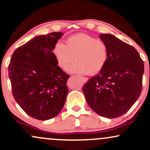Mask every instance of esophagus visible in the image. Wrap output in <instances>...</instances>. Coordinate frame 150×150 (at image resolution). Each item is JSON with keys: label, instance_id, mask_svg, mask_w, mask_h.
Masks as SVG:
<instances>
[{"label": "esophagus", "instance_id": "1", "mask_svg": "<svg viewBox=\"0 0 150 150\" xmlns=\"http://www.w3.org/2000/svg\"><path fill=\"white\" fill-rule=\"evenodd\" d=\"M80 79L82 81L83 83H86L88 81V78H86V77H80Z\"/></svg>", "mask_w": 150, "mask_h": 150}]
</instances>
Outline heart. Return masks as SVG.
I'll return each mask as SVG.
<instances>
[{
	"label": "heart",
	"instance_id": "b5f03b06",
	"mask_svg": "<svg viewBox=\"0 0 150 150\" xmlns=\"http://www.w3.org/2000/svg\"><path fill=\"white\" fill-rule=\"evenodd\" d=\"M52 54L57 66L64 69L73 60L75 62L67 68L70 73L95 75L102 71L108 59V48L103 40L83 33L70 36L65 45L58 41L53 45Z\"/></svg>",
	"mask_w": 150,
	"mask_h": 150
}]
</instances>
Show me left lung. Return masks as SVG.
<instances>
[{
    "label": "left lung",
    "mask_w": 150,
    "mask_h": 150,
    "mask_svg": "<svg viewBox=\"0 0 150 150\" xmlns=\"http://www.w3.org/2000/svg\"><path fill=\"white\" fill-rule=\"evenodd\" d=\"M108 59L100 74L83 87L86 102L101 117H121L134 105L142 91L144 62L133 46L110 33H101Z\"/></svg>",
    "instance_id": "1"
}]
</instances>
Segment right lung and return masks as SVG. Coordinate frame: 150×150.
I'll return each instance as SVG.
<instances>
[{
  "label": "right lung",
  "instance_id": "1",
  "mask_svg": "<svg viewBox=\"0 0 150 150\" xmlns=\"http://www.w3.org/2000/svg\"><path fill=\"white\" fill-rule=\"evenodd\" d=\"M64 33L40 35L16 49L8 67L14 98L30 117L45 121L64 107L69 75L57 66L53 45Z\"/></svg>",
  "mask_w": 150,
  "mask_h": 150
}]
</instances>
